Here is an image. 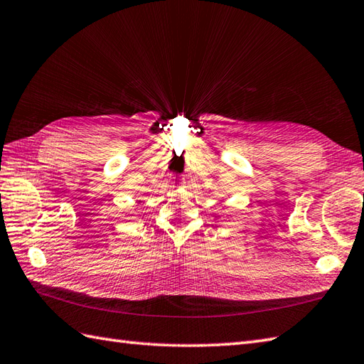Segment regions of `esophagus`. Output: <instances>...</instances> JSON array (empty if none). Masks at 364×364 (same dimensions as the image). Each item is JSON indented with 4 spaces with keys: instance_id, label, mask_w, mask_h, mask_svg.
<instances>
[{
    "instance_id": "1",
    "label": "esophagus",
    "mask_w": 364,
    "mask_h": 364,
    "mask_svg": "<svg viewBox=\"0 0 364 364\" xmlns=\"http://www.w3.org/2000/svg\"><path fill=\"white\" fill-rule=\"evenodd\" d=\"M181 184H183V183H181Z\"/></svg>"
}]
</instances>
